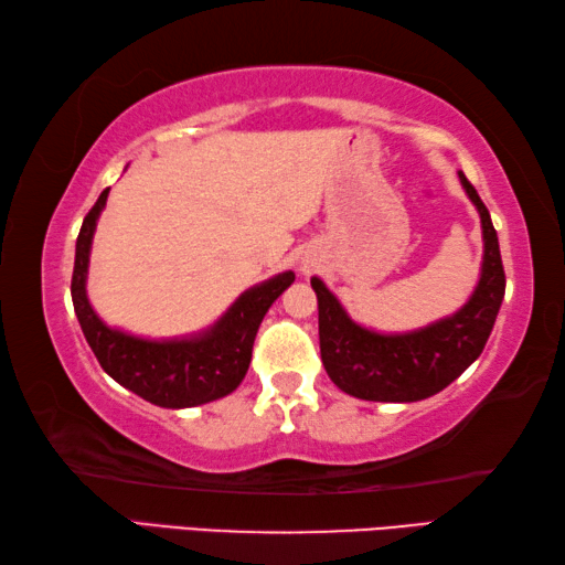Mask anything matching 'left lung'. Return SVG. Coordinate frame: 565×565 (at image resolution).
Returning <instances> with one entry per match:
<instances>
[{
	"label": "left lung",
	"mask_w": 565,
	"mask_h": 565,
	"mask_svg": "<svg viewBox=\"0 0 565 565\" xmlns=\"http://www.w3.org/2000/svg\"><path fill=\"white\" fill-rule=\"evenodd\" d=\"M483 228L481 279L461 309L408 333H376L359 327L327 284L313 276L319 299L321 361L329 379L349 396L411 404L444 391L481 356L499 317L505 274L491 214L471 181L458 171Z\"/></svg>",
	"instance_id": "1"
}]
</instances>
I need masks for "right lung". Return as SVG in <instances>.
Masks as SVG:
<instances>
[{
	"label": "right lung",
	"mask_w": 565,
	"mask_h": 565,
	"mask_svg": "<svg viewBox=\"0 0 565 565\" xmlns=\"http://www.w3.org/2000/svg\"><path fill=\"white\" fill-rule=\"evenodd\" d=\"M107 196L109 189H104L84 216L72 274L74 311L94 356L117 384L161 408H191L228 396L246 376L264 313L294 284V271L252 286L212 329L196 337L151 341L111 329L97 317L87 296L92 238Z\"/></svg>",
	"instance_id": "1"
}]
</instances>
